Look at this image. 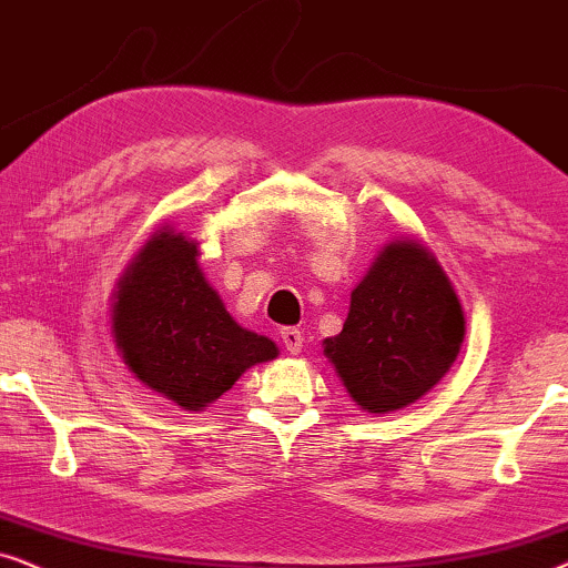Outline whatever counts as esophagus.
Listing matches in <instances>:
<instances>
[{
	"label": "esophagus",
	"mask_w": 568,
	"mask_h": 568,
	"mask_svg": "<svg viewBox=\"0 0 568 568\" xmlns=\"http://www.w3.org/2000/svg\"><path fill=\"white\" fill-rule=\"evenodd\" d=\"M280 339H283L285 351H288L291 355H298L301 347H304V332L296 329V327L280 329Z\"/></svg>",
	"instance_id": "obj_1"
}]
</instances>
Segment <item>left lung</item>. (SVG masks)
<instances>
[{
    "mask_svg": "<svg viewBox=\"0 0 568 568\" xmlns=\"http://www.w3.org/2000/svg\"><path fill=\"white\" fill-rule=\"evenodd\" d=\"M465 339V312L447 272L415 239H392L351 293L343 332L324 339L363 413H395L447 376Z\"/></svg>",
    "mask_w": 568,
    "mask_h": 568,
    "instance_id": "8db88e82",
    "label": "left lung"
}]
</instances>
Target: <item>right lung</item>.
<instances>
[{"label":"right lung","mask_w":568,"mask_h":568,"mask_svg":"<svg viewBox=\"0 0 568 568\" xmlns=\"http://www.w3.org/2000/svg\"><path fill=\"white\" fill-rule=\"evenodd\" d=\"M196 256L200 241L163 225L126 264L111 296V337L124 366L189 413L205 410L246 368L280 353L225 312Z\"/></svg>","instance_id":"obj_1"}]
</instances>
